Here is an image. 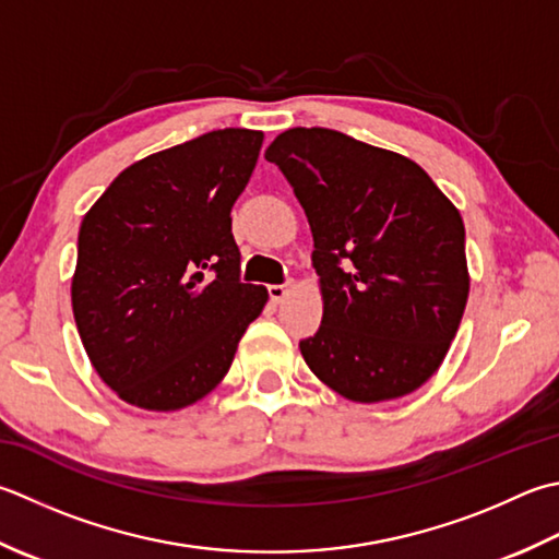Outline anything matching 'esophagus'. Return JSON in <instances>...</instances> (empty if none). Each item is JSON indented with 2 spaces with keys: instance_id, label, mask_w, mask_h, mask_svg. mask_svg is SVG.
Listing matches in <instances>:
<instances>
[{
  "instance_id": "obj_1",
  "label": "esophagus",
  "mask_w": 559,
  "mask_h": 559,
  "mask_svg": "<svg viewBox=\"0 0 559 559\" xmlns=\"http://www.w3.org/2000/svg\"><path fill=\"white\" fill-rule=\"evenodd\" d=\"M286 295H288V286H283V283H273V286H269V298L273 302H281Z\"/></svg>"
}]
</instances>
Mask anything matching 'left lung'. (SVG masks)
<instances>
[{
  "label": "left lung",
  "mask_w": 559,
  "mask_h": 559,
  "mask_svg": "<svg viewBox=\"0 0 559 559\" xmlns=\"http://www.w3.org/2000/svg\"><path fill=\"white\" fill-rule=\"evenodd\" d=\"M266 159L312 229L322 324L305 364L354 402L409 395L461 326L469 276L465 225L417 162L330 128H290Z\"/></svg>",
  "instance_id": "obj_1"
}]
</instances>
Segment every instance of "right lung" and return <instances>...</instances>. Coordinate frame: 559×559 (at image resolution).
Here are the masks:
<instances>
[{
    "label": "right lung",
    "mask_w": 559,
    "mask_h": 559,
    "mask_svg": "<svg viewBox=\"0 0 559 559\" xmlns=\"http://www.w3.org/2000/svg\"><path fill=\"white\" fill-rule=\"evenodd\" d=\"M261 130L225 128L130 164L84 215L72 312L120 400L174 412L205 397L269 300L239 281L233 211Z\"/></svg>",
    "instance_id": "right-lung-1"
}]
</instances>
